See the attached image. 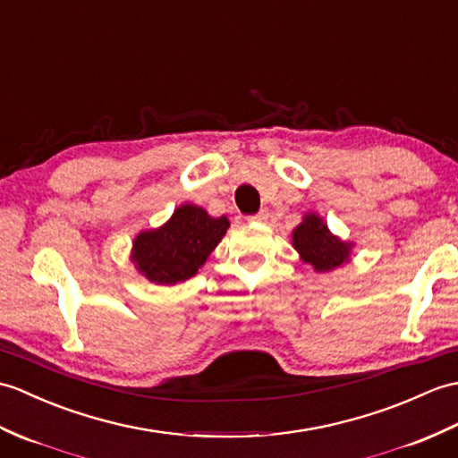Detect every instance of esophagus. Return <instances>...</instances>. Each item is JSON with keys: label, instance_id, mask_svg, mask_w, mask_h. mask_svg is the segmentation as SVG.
Instances as JSON below:
<instances>
[{"label": "esophagus", "instance_id": "1", "mask_svg": "<svg viewBox=\"0 0 458 458\" xmlns=\"http://www.w3.org/2000/svg\"><path fill=\"white\" fill-rule=\"evenodd\" d=\"M248 220H250V222H259V225H263V222H267V220H269V210H265V208H263V210H259V212H258V215L250 216Z\"/></svg>", "mask_w": 458, "mask_h": 458}]
</instances>
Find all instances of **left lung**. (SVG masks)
<instances>
[{
    "label": "left lung",
    "instance_id": "left-lung-1",
    "mask_svg": "<svg viewBox=\"0 0 458 458\" xmlns=\"http://www.w3.org/2000/svg\"><path fill=\"white\" fill-rule=\"evenodd\" d=\"M291 240L301 259L310 265L316 273H329L344 267L351 261V251L355 248L353 242L335 236L318 212H306L301 225L293 230Z\"/></svg>",
    "mask_w": 458,
    "mask_h": 458
}]
</instances>
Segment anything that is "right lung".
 Returning <instances> with one entry per match:
<instances>
[{"label": "right lung", "mask_w": 458, "mask_h": 458, "mask_svg": "<svg viewBox=\"0 0 458 458\" xmlns=\"http://www.w3.org/2000/svg\"><path fill=\"white\" fill-rule=\"evenodd\" d=\"M230 228L226 216H210L203 207L185 203L162 226L136 233L131 261L156 284H177L193 277Z\"/></svg>", "instance_id": "right-lung-1"}]
</instances>
